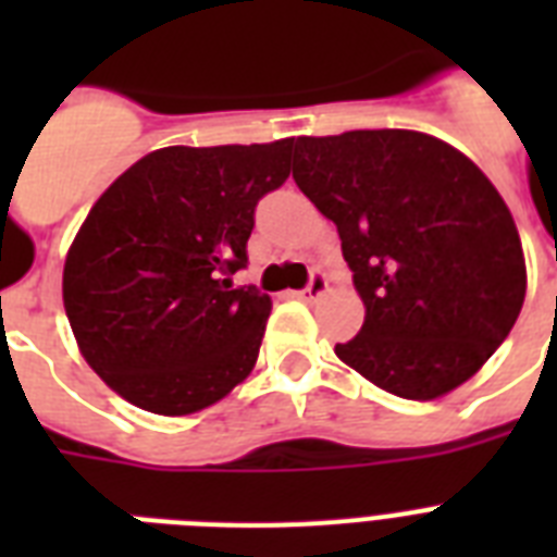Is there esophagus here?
Segmentation results:
<instances>
[{
	"label": "esophagus",
	"instance_id": "1",
	"mask_svg": "<svg viewBox=\"0 0 557 557\" xmlns=\"http://www.w3.org/2000/svg\"><path fill=\"white\" fill-rule=\"evenodd\" d=\"M326 288H330V280L323 277L321 269H314L312 277H309V283H306V288H304V292H300V297L312 304V300H318V297L326 295Z\"/></svg>",
	"mask_w": 557,
	"mask_h": 557
}]
</instances>
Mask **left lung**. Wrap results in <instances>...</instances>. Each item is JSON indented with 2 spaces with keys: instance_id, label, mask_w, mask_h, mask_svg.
I'll list each match as a JSON object with an SVG mask.
<instances>
[{
  "instance_id": "1",
  "label": "left lung",
  "mask_w": 557,
  "mask_h": 557,
  "mask_svg": "<svg viewBox=\"0 0 557 557\" xmlns=\"http://www.w3.org/2000/svg\"><path fill=\"white\" fill-rule=\"evenodd\" d=\"M292 176L338 227L367 306L335 356L413 401L471 379L527 297L518 227L483 170L433 135L352 129L297 138Z\"/></svg>"
}]
</instances>
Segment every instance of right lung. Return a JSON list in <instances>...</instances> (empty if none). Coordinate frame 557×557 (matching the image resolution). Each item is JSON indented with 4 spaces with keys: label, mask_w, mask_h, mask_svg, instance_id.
<instances>
[{
    "label": "right lung",
    "mask_w": 557,
    "mask_h": 557,
    "mask_svg": "<svg viewBox=\"0 0 557 557\" xmlns=\"http://www.w3.org/2000/svg\"><path fill=\"white\" fill-rule=\"evenodd\" d=\"M295 138L164 147L95 201L63 269V304L89 367L159 416L225 398L253 370L271 297L234 286L253 210L288 178Z\"/></svg>",
    "instance_id": "1"
}]
</instances>
